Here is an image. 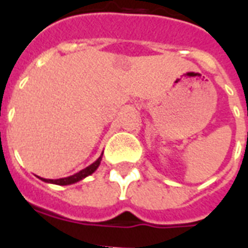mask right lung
Segmentation results:
<instances>
[{"label": "right lung", "mask_w": 248, "mask_h": 248, "mask_svg": "<svg viewBox=\"0 0 248 248\" xmlns=\"http://www.w3.org/2000/svg\"><path fill=\"white\" fill-rule=\"evenodd\" d=\"M101 157L103 155L99 157V158L95 161L93 163H91L90 166H87L86 169L81 170L79 172L75 173V175H72V176H68V177H63V179H56V180H51V179H44V177H41V180L45 181V183H50V184H56V185H69V184H75L77 181L82 180L85 177H87L89 175H91L93 172L96 171V169L99 167L101 162Z\"/></svg>", "instance_id": "add662e5"}]
</instances>
